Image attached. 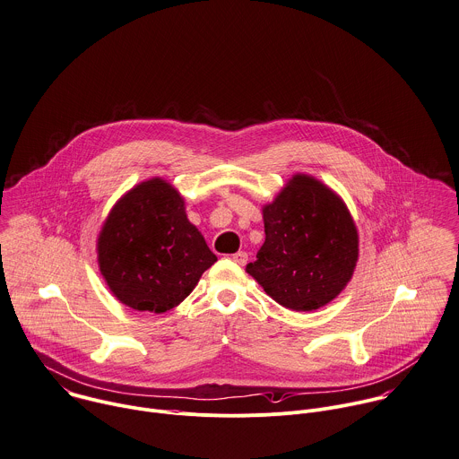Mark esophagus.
<instances>
[{
    "instance_id": "obj_1",
    "label": "esophagus",
    "mask_w": 459,
    "mask_h": 459,
    "mask_svg": "<svg viewBox=\"0 0 459 459\" xmlns=\"http://www.w3.org/2000/svg\"><path fill=\"white\" fill-rule=\"evenodd\" d=\"M231 258H233V262H237L238 265L247 264V253H246V251H238V253H235Z\"/></svg>"
}]
</instances>
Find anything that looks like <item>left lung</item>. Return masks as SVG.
Returning <instances> with one entry per match:
<instances>
[{
  "instance_id": "8db88e82",
  "label": "left lung",
  "mask_w": 459,
  "mask_h": 459,
  "mask_svg": "<svg viewBox=\"0 0 459 459\" xmlns=\"http://www.w3.org/2000/svg\"><path fill=\"white\" fill-rule=\"evenodd\" d=\"M265 242L246 271L280 305L316 310L350 281L359 238L353 219L328 186L298 174L264 206Z\"/></svg>"
}]
</instances>
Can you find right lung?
<instances>
[{
    "label": "right lung",
    "mask_w": 459,
    "mask_h": 459,
    "mask_svg": "<svg viewBox=\"0 0 459 459\" xmlns=\"http://www.w3.org/2000/svg\"><path fill=\"white\" fill-rule=\"evenodd\" d=\"M217 262L185 213V201L163 179L127 192L99 237V265L113 294L140 312H167Z\"/></svg>",
    "instance_id": "1"
}]
</instances>
